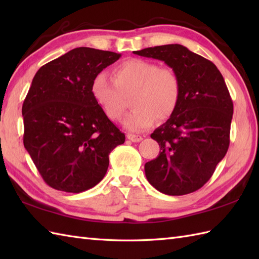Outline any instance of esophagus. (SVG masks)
<instances>
[{"mask_svg":"<svg viewBox=\"0 0 259 259\" xmlns=\"http://www.w3.org/2000/svg\"><path fill=\"white\" fill-rule=\"evenodd\" d=\"M126 138L133 142H139L142 140V137L139 135H134V134H128L126 135Z\"/></svg>","mask_w":259,"mask_h":259,"instance_id":"34e87169","label":"esophagus"}]
</instances>
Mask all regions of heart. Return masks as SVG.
Returning a JSON list of instances; mask_svg holds the SVG:
<instances>
[{
    "mask_svg": "<svg viewBox=\"0 0 259 259\" xmlns=\"http://www.w3.org/2000/svg\"><path fill=\"white\" fill-rule=\"evenodd\" d=\"M91 92L103 113L111 121H118L124 113L126 100L131 97L134 108L123 121L130 131H142L157 120H167L178 108L181 97L179 75L170 68L145 59H129L117 65L111 79L98 73L91 84Z\"/></svg>",
    "mask_w": 259,
    "mask_h": 259,
    "instance_id": "heart-1",
    "label": "heart"
}]
</instances>
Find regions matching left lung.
I'll return each mask as SVG.
<instances>
[{
	"mask_svg": "<svg viewBox=\"0 0 259 259\" xmlns=\"http://www.w3.org/2000/svg\"><path fill=\"white\" fill-rule=\"evenodd\" d=\"M134 53L163 61L181 82L177 110L151 134L161 152L145 164L146 177L162 194H190L210 179L228 150L234 104L227 85L216 65L184 46Z\"/></svg>",
	"mask_w": 259,
	"mask_h": 259,
	"instance_id": "8db88e82",
	"label": "left lung"
}]
</instances>
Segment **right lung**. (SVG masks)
<instances>
[{
  "instance_id": "1",
  "label": "right lung",
  "mask_w": 259,
  "mask_h": 259,
  "mask_svg": "<svg viewBox=\"0 0 259 259\" xmlns=\"http://www.w3.org/2000/svg\"><path fill=\"white\" fill-rule=\"evenodd\" d=\"M121 54L76 48L38 69L22 106L23 144L53 189L79 194L100 183L124 134L91 92L95 76Z\"/></svg>"
}]
</instances>
